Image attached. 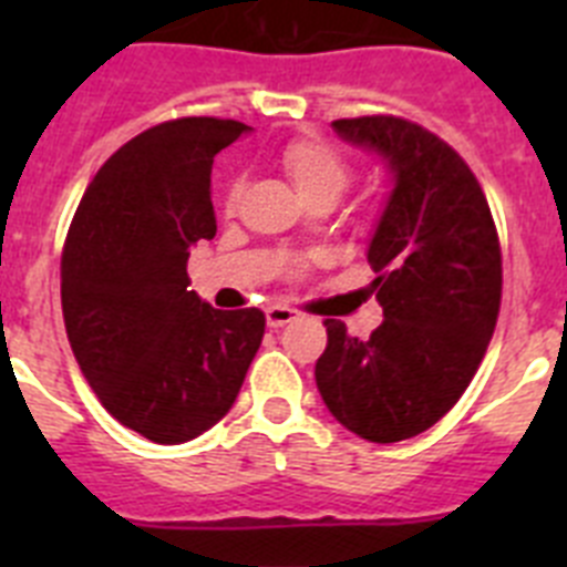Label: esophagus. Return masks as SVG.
<instances>
[{
	"instance_id": "obj_1",
	"label": "esophagus",
	"mask_w": 567,
	"mask_h": 567,
	"mask_svg": "<svg viewBox=\"0 0 567 567\" xmlns=\"http://www.w3.org/2000/svg\"><path fill=\"white\" fill-rule=\"evenodd\" d=\"M264 315H267V327L269 329H280V327H287V323H292L295 320V312L289 307H267L264 309Z\"/></svg>"
}]
</instances>
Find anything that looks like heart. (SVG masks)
I'll return each instance as SVG.
<instances>
[{
    "instance_id": "1",
    "label": "heart",
    "mask_w": 567,
    "mask_h": 567,
    "mask_svg": "<svg viewBox=\"0 0 567 567\" xmlns=\"http://www.w3.org/2000/svg\"><path fill=\"white\" fill-rule=\"evenodd\" d=\"M278 164L303 204H312V202L334 204L340 195L346 193L349 182H352L349 164H346L327 142H318V138H298V142H289L287 147L280 150ZM240 189H244L240 187V182L229 187L227 193L229 209L238 204Z\"/></svg>"
}]
</instances>
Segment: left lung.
Listing matches in <instances>:
<instances>
[{
    "label": "left lung",
    "mask_w": 567,
    "mask_h": 567,
    "mask_svg": "<svg viewBox=\"0 0 567 567\" xmlns=\"http://www.w3.org/2000/svg\"><path fill=\"white\" fill-rule=\"evenodd\" d=\"M392 175L365 258L383 323L369 340L327 320L318 392L340 425L369 443L432 429L460 400L497 327L503 258L488 202L443 138L394 115L332 122Z\"/></svg>",
    "instance_id": "obj_1"
}]
</instances>
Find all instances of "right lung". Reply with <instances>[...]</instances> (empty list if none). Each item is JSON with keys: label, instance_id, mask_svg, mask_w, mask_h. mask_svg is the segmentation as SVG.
<instances>
[{"label": "right lung", "instance_id": "right-lung-1", "mask_svg": "<svg viewBox=\"0 0 567 567\" xmlns=\"http://www.w3.org/2000/svg\"><path fill=\"white\" fill-rule=\"evenodd\" d=\"M252 127L175 118L115 150L79 204L62 252V312L84 378L115 420L178 445L233 409L264 338L260 309L193 292L189 249L215 238V155Z\"/></svg>", "mask_w": 567, "mask_h": 567}]
</instances>
